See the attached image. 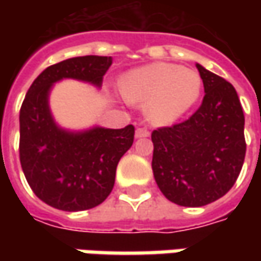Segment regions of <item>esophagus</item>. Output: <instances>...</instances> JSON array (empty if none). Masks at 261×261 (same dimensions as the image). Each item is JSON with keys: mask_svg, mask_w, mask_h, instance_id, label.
<instances>
[{"mask_svg": "<svg viewBox=\"0 0 261 261\" xmlns=\"http://www.w3.org/2000/svg\"><path fill=\"white\" fill-rule=\"evenodd\" d=\"M149 136V130L145 127H138L135 130V138H148Z\"/></svg>", "mask_w": 261, "mask_h": 261, "instance_id": "1", "label": "esophagus"}]
</instances>
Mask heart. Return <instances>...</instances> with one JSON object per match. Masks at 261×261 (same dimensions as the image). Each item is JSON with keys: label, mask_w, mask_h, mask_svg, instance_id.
<instances>
[{"label": "heart", "mask_w": 261, "mask_h": 261, "mask_svg": "<svg viewBox=\"0 0 261 261\" xmlns=\"http://www.w3.org/2000/svg\"><path fill=\"white\" fill-rule=\"evenodd\" d=\"M119 91L127 103L144 105L152 125L170 126L197 103L202 80L195 69L158 62L129 71L120 78Z\"/></svg>", "instance_id": "1"}]
</instances>
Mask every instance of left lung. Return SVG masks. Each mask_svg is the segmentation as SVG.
Listing matches in <instances>:
<instances>
[{"mask_svg": "<svg viewBox=\"0 0 261 261\" xmlns=\"http://www.w3.org/2000/svg\"><path fill=\"white\" fill-rule=\"evenodd\" d=\"M205 87L202 106L187 120L152 132V171L175 205L199 207L229 192L246 156L244 113L236 88L196 64Z\"/></svg>", "mask_w": 261, "mask_h": 261, "instance_id": "1", "label": "left lung"}]
</instances>
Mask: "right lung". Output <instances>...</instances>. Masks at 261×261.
Instances as JSON below:
<instances>
[{"mask_svg":"<svg viewBox=\"0 0 261 261\" xmlns=\"http://www.w3.org/2000/svg\"><path fill=\"white\" fill-rule=\"evenodd\" d=\"M112 56H76L50 65L33 81L20 109V163L35 195L52 207L76 212L105 202L116 167L134 144L135 127L93 126L68 130L49 107L55 83L65 78L100 88Z\"/></svg>","mask_w":261,"mask_h":261,"instance_id":"right-lung-1","label":"right lung"}]
</instances>
